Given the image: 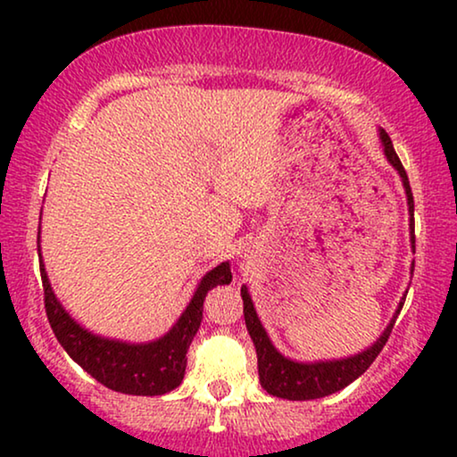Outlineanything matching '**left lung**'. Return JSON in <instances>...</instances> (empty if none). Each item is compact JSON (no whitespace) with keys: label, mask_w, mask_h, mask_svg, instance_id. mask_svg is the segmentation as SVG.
<instances>
[{"label":"left lung","mask_w":457,"mask_h":457,"mask_svg":"<svg viewBox=\"0 0 457 457\" xmlns=\"http://www.w3.org/2000/svg\"><path fill=\"white\" fill-rule=\"evenodd\" d=\"M380 141H383V149L389 164L395 168L402 177L405 197H408V212H410V237H411V249H416V237H414V195H411L408 174L403 170L402 160L397 158L395 149L389 135L385 130H380ZM411 272H414V264H411ZM241 297H243V316H245V324L252 337L255 353H258V372H260V383L264 389L274 397L291 399V402H308V399L327 397L330 393H337L345 389L349 383H353L355 378L361 377L380 349L385 347L386 339H389L393 324L397 320V314L403 308L405 297L399 302L395 314H393L389 327L383 330V335L378 337L377 343L372 347L364 349L361 353H355L352 358L343 360H328V361H293L285 355L277 352V347L272 345V341L268 339L264 327H262L258 314H255L252 295L247 293V287H241Z\"/></svg>","instance_id":"1"}]
</instances>
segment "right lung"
Here are the masks:
<instances>
[{"mask_svg":"<svg viewBox=\"0 0 457 457\" xmlns=\"http://www.w3.org/2000/svg\"><path fill=\"white\" fill-rule=\"evenodd\" d=\"M39 266L47 320L55 339L97 383L127 395H164L177 389L185 377L187 352L202 324L205 295L216 285L233 280L228 262H222L199 280L195 295L164 337L152 343H122L93 335L74 322L54 295L43 262Z\"/></svg>","mask_w":457,"mask_h":457,"instance_id":"obj_1","label":"right lung"}]
</instances>
